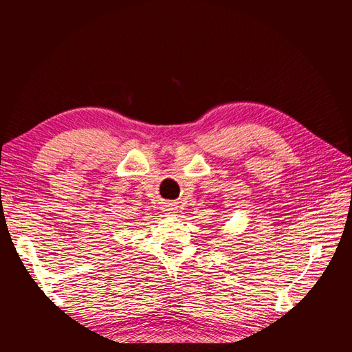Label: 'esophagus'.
Instances as JSON below:
<instances>
[{
	"label": "esophagus",
	"mask_w": 352,
	"mask_h": 352,
	"mask_svg": "<svg viewBox=\"0 0 352 352\" xmlns=\"http://www.w3.org/2000/svg\"><path fill=\"white\" fill-rule=\"evenodd\" d=\"M164 213H166V214H174V213H177V207L174 204L164 206Z\"/></svg>",
	"instance_id": "esophagus-1"
}]
</instances>
